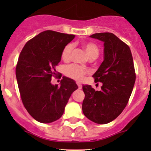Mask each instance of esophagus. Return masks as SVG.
Returning a JSON list of instances; mask_svg holds the SVG:
<instances>
[{
    "instance_id": "1",
    "label": "esophagus",
    "mask_w": 151,
    "mask_h": 151,
    "mask_svg": "<svg viewBox=\"0 0 151 151\" xmlns=\"http://www.w3.org/2000/svg\"><path fill=\"white\" fill-rule=\"evenodd\" d=\"M77 86H78L79 89H81V88H82V85L80 84V83H77Z\"/></svg>"
}]
</instances>
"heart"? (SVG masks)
Here are the masks:
<instances>
[{
	"instance_id": "1",
	"label": "heart",
	"mask_w": 151,
	"mask_h": 151,
	"mask_svg": "<svg viewBox=\"0 0 151 151\" xmlns=\"http://www.w3.org/2000/svg\"><path fill=\"white\" fill-rule=\"evenodd\" d=\"M82 46L85 49L88 56L91 59H96L99 55V49L96 43L92 42H86L82 44ZM73 52V45L68 44L63 47L61 52V58L64 61H68L71 59ZM64 73L67 77L75 80L77 81H82L85 76L89 73V71L83 67L76 64L68 65L65 67Z\"/></svg>"
}]
</instances>
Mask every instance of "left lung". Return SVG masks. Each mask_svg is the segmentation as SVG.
Returning a JSON list of instances; mask_svg holds the SVG:
<instances>
[{
  "label": "left lung",
  "mask_w": 151,
  "mask_h": 151,
  "mask_svg": "<svg viewBox=\"0 0 151 151\" xmlns=\"http://www.w3.org/2000/svg\"><path fill=\"white\" fill-rule=\"evenodd\" d=\"M91 37L104 42V60L93 75L102 83L101 91L83 85V112L94 123L105 124L115 120L125 109L135 80L133 58L129 47L112 33H94Z\"/></svg>",
  "instance_id": "obj_1"
}]
</instances>
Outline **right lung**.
<instances>
[{"label": "right lung", "mask_w": 151, "mask_h": 151, "mask_svg": "<svg viewBox=\"0 0 151 151\" xmlns=\"http://www.w3.org/2000/svg\"><path fill=\"white\" fill-rule=\"evenodd\" d=\"M74 38L72 34L45 30L30 39L19 54L16 77L21 99L28 113L39 122L59 119L71 93L78 88L74 80L65 77L60 86L51 84L52 77L59 75L55 67L62 50Z\"/></svg>", "instance_id": "add662e5"}]
</instances>
